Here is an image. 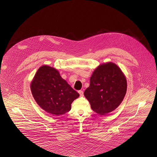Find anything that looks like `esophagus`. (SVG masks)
I'll use <instances>...</instances> for the list:
<instances>
[{
    "label": "esophagus",
    "instance_id": "1",
    "mask_svg": "<svg viewBox=\"0 0 157 157\" xmlns=\"http://www.w3.org/2000/svg\"><path fill=\"white\" fill-rule=\"evenodd\" d=\"M78 92H79V95H80L81 97H83V90H80L78 91Z\"/></svg>",
    "mask_w": 157,
    "mask_h": 157
}]
</instances>
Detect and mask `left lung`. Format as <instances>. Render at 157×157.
<instances>
[{"instance_id":"1","label":"left lung","mask_w":157,"mask_h":157,"mask_svg":"<svg viewBox=\"0 0 157 157\" xmlns=\"http://www.w3.org/2000/svg\"><path fill=\"white\" fill-rule=\"evenodd\" d=\"M127 82L120 67L112 62L102 64L94 71L90 86L84 92L92 109L99 115L115 110L126 94Z\"/></svg>"}]
</instances>
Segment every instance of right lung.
<instances>
[{
    "label": "right lung",
    "instance_id": "right-lung-1",
    "mask_svg": "<svg viewBox=\"0 0 157 157\" xmlns=\"http://www.w3.org/2000/svg\"><path fill=\"white\" fill-rule=\"evenodd\" d=\"M30 90L42 109L57 116L69 112L72 102L79 97L56 69L47 65L38 69L31 82Z\"/></svg>",
    "mask_w": 157,
    "mask_h": 157
}]
</instances>
